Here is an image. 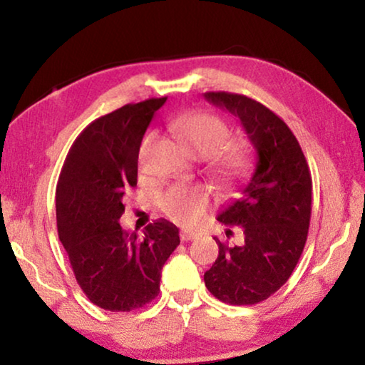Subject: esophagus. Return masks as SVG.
Returning <instances> with one entry per match:
<instances>
[{
  "mask_svg": "<svg viewBox=\"0 0 365 365\" xmlns=\"http://www.w3.org/2000/svg\"><path fill=\"white\" fill-rule=\"evenodd\" d=\"M195 237H197V232H190V231H182L180 232V239L183 242L192 241V239H195Z\"/></svg>",
  "mask_w": 365,
  "mask_h": 365,
  "instance_id": "34e87169",
  "label": "esophagus"
}]
</instances>
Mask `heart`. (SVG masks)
Returning <instances> with one entry per match:
<instances>
[{
    "label": "heart",
    "instance_id": "obj_1",
    "mask_svg": "<svg viewBox=\"0 0 365 365\" xmlns=\"http://www.w3.org/2000/svg\"><path fill=\"white\" fill-rule=\"evenodd\" d=\"M168 133L190 154L205 159L210 172L222 185H235L251 168V154L246 140L230 138L225 119L213 113L192 111L178 114L167 124ZM152 134L140 145V155L148 152ZM164 213L178 225L193 226L205 216L210 206V193L201 187H173L159 198Z\"/></svg>",
    "mask_w": 365,
    "mask_h": 365
}]
</instances>
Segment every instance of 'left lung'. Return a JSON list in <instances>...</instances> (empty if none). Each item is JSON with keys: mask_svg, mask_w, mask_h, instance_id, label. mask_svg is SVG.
I'll list each match as a JSON object with an SVG mask.
<instances>
[{"mask_svg": "<svg viewBox=\"0 0 365 365\" xmlns=\"http://www.w3.org/2000/svg\"><path fill=\"white\" fill-rule=\"evenodd\" d=\"M203 96L235 114L257 155L241 198L217 215L225 226L241 227L244 242L226 246L216 239L220 255L205 272V285L225 303L255 304L290 279L303 252L312 217V173L290 128L262 103L227 91Z\"/></svg>", "mask_w": 365, "mask_h": 365, "instance_id": "1", "label": "left lung"}]
</instances>
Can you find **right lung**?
Here are the masks:
<instances>
[{
    "label": "right lung",
    "mask_w": 365,
    "mask_h": 365,
    "mask_svg": "<svg viewBox=\"0 0 365 365\" xmlns=\"http://www.w3.org/2000/svg\"><path fill=\"white\" fill-rule=\"evenodd\" d=\"M167 98L124 105L95 119L68 150L57 183L58 239L88 300L108 312H130L160 292L162 267L175 251L178 227L157 220L144 237L119 225L123 197L138 185L144 133Z\"/></svg>",
    "instance_id": "1"
}]
</instances>
